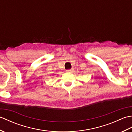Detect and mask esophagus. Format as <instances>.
I'll list each match as a JSON object with an SVG mask.
<instances>
[{
    "label": "esophagus",
    "instance_id": "34e87169",
    "mask_svg": "<svg viewBox=\"0 0 132 132\" xmlns=\"http://www.w3.org/2000/svg\"><path fill=\"white\" fill-rule=\"evenodd\" d=\"M73 69H69V70H67L66 71L68 72H72V71H73Z\"/></svg>",
    "mask_w": 132,
    "mask_h": 132
}]
</instances>
